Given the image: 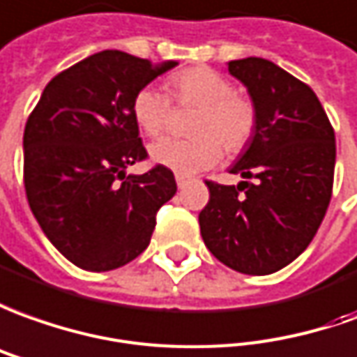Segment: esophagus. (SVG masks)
Listing matches in <instances>:
<instances>
[{
	"instance_id": "esophagus-1",
	"label": "esophagus",
	"mask_w": 357,
	"mask_h": 357,
	"mask_svg": "<svg viewBox=\"0 0 357 357\" xmlns=\"http://www.w3.org/2000/svg\"><path fill=\"white\" fill-rule=\"evenodd\" d=\"M190 183V178L188 176H183V174H176V184H178V188H184L186 184Z\"/></svg>"
}]
</instances>
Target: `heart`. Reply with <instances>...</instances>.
I'll use <instances>...</instances> for the list:
<instances>
[{"label":"heart","instance_id":"heart-1","mask_svg":"<svg viewBox=\"0 0 357 357\" xmlns=\"http://www.w3.org/2000/svg\"><path fill=\"white\" fill-rule=\"evenodd\" d=\"M171 97L181 107H196L190 122L192 139L165 137L151 146V159L178 174L206 171L227 153H239L257 132L255 102L235 91L227 77L210 68H190L171 79ZM137 128L149 137L163 134L171 118V100L161 91L144 87L132 105Z\"/></svg>","mask_w":357,"mask_h":357}]
</instances>
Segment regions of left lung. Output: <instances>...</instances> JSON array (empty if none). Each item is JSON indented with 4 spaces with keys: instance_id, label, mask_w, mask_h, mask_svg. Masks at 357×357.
Returning a JSON list of instances; mask_svg holds the SVG:
<instances>
[{
    "instance_id": "left-lung-1",
    "label": "left lung",
    "mask_w": 357,
    "mask_h": 357,
    "mask_svg": "<svg viewBox=\"0 0 357 357\" xmlns=\"http://www.w3.org/2000/svg\"><path fill=\"white\" fill-rule=\"evenodd\" d=\"M227 70L257 107V132L229 169L245 181H206L200 233L225 266L264 276L294 262L323 221L333 196L334 130L313 89L274 61L233 60Z\"/></svg>"
}]
</instances>
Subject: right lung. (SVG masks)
I'll return each instance as SVG.
<instances>
[{
	"label": "right lung",
	"instance_id": "obj_1",
	"mask_svg": "<svg viewBox=\"0 0 357 357\" xmlns=\"http://www.w3.org/2000/svg\"><path fill=\"white\" fill-rule=\"evenodd\" d=\"M176 66L102 50L58 73L26 120L24 190L40 229L75 266L107 272L147 249L176 192L171 169L126 174L147 151L134 97Z\"/></svg>",
	"mask_w": 357,
	"mask_h": 357
}]
</instances>
